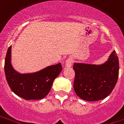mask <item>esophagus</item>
<instances>
[{"instance_id":"obj_1","label":"esophagus","mask_w":124,"mask_h":124,"mask_svg":"<svg viewBox=\"0 0 124 124\" xmlns=\"http://www.w3.org/2000/svg\"><path fill=\"white\" fill-rule=\"evenodd\" d=\"M72 60L71 58H68V59L66 60V61L65 62V66L68 68H70V67L71 66V65H72Z\"/></svg>"}]
</instances>
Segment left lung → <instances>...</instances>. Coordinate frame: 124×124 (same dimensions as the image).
I'll list each match as a JSON object with an SVG mask.
<instances>
[{"label": "left lung", "instance_id": "obj_1", "mask_svg": "<svg viewBox=\"0 0 124 124\" xmlns=\"http://www.w3.org/2000/svg\"><path fill=\"white\" fill-rule=\"evenodd\" d=\"M73 69L76 95L85 101H97L108 97L115 87L119 75V60L113 50L102 64L74 63Z\"/></svg>", "mask_w": 124, "mask_h": 124}]
</instances>
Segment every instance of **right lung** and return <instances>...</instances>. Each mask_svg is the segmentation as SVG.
<instances>
[{"instance_id": "1", "label": "right lung", "mask_w": 124, "mask_h": 124, "mask_svg": "<svg viewBox=\"0 0 124 124\" xmlns=\"http://www.w3.org/2000/svg\"><path fill=\"white\" fill-rule=\"evenodd\" d=\"M10 46L6 53L4 71L9 87L16 95L25 100L42 99L50 92L52 85L62 70L60 63L46 67L40 71L20 74L11 64Z\"/></svg>"}]
</instances>
